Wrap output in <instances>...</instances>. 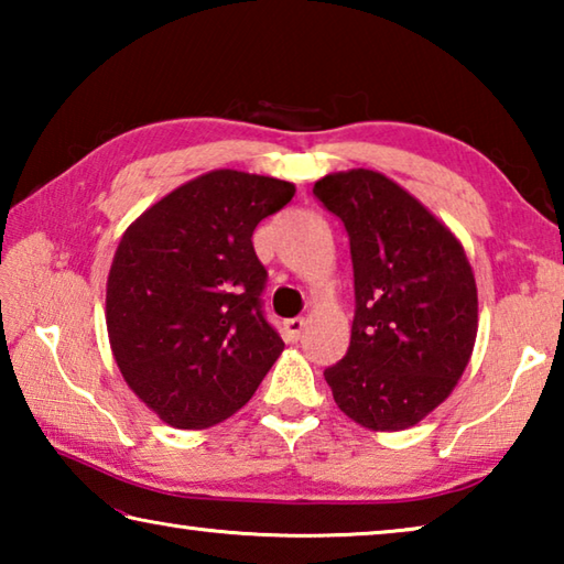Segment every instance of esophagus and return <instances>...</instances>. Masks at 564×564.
I'll list each match as a JSON object with an SVG mask.
<instances>
[{
  "label": "esophagus",
  "mask_w": 564,
  "mask_h": 564,
  "mask_svg": "<svg viewBox=\"0 0 564 564\" xmlns=\"http://www.w3.org/2000/svg\"><path fill=\"white\" fill-rule=\"evenodd\" d=\"M305 328V321L303 318H289L283 321V338L289 343H295L301 338V333Z\"/></svg>",
  "instance_id": "34e87169"
}]
</instances>
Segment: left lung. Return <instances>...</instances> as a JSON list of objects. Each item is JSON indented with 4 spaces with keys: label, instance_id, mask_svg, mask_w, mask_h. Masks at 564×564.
<instances>
[{
    "label": "left lung",
    "instance_id": "obj_1",
    "mask_svg": "<svg viewBox=\"0 0 564 564\" xmlns=\"http://www.w3.org/2000/svg\"><path fill=\"white\" fill-rule=\"evenodd\" d=\"M350 243V346L326 368L333 400L370 431H405L453 393L477 336V289L457 238L368 169L316 181Z\"/></svg>",
    "mask_w": 564,
    "mask_h": 564
}]
</instances>
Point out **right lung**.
Instances as JSON below:
<instances>
[{"mask_svg":"<svg viewBox=\"0 0 564 564\" xmlns=\"http://www.w3.org/2000/svg\"><path fill=\"white\" fill-rule=\"evenodd\" d=\"M293 194L289 181L218 169L171 191L121 236L107 281L111 350L164 423H221L281 356L251 236Z\"/></svg>","mask_w":564,"mask_h":564,"instance_id":"right-lung-1","label":"right lung"}]
</instances>
